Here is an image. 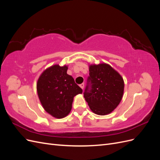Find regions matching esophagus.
Returning <instances> with one entry per match:
<instances>
[{
  "label": "esophagus",
  "instance_id": "1",
  "mask_svg": "<svg viewBox=\"0 0 160 160\" xmlns=\"http://www.w3.org/2000/svg\"><path fill=\"white\" fill-rule=\"evenodd\" d=\"M84 85H85V84L84 83H81V84H80V88L82 89H83V88H84Z\"/></svg>",
  "mask_w": 160,
  "mask_h": 160
}]
</instances>
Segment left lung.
I'll return each mask as SVG.
<instances>
[{"mask_svg":"<svg viewBox=\"0 0 160 160\" xmlns=\"http://www.w3.org/2000/svg\"><path fill=\"white\" fill-rule=\"evenodd\" d=\"M124 91L123 77L106 63L89 65L84 98L97 115H108L118 107Z\"/></svg>","mask_w":160,"mask_h":160,"instance_id":"obj_1","label":"left lung"}]
</instances>
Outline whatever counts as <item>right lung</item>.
I'll list each match as a JSON object with an SVG mask.
<instances>
[{"mask_svg": "<svg viewBox=\"0 0 160 160\" xmlns=\"http://www.w3.org/2000/svg\"><path fill=\"white\" fill-rule=\"evenodd\" d=\"M68 67L52 65L42 72L37 83L38 98L42 108L52 117L63 118L72 108L73 98L83 90L67 73Z\"/></svg>", "mask_w": 160, "mask_h": 160, "instance_id": "add662e5", "label": "right lung"}]
</instances>
